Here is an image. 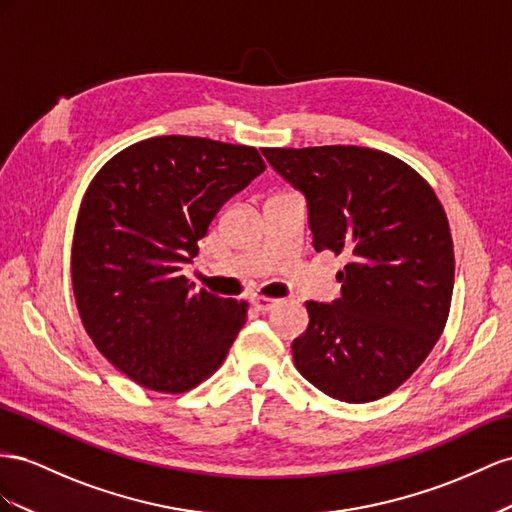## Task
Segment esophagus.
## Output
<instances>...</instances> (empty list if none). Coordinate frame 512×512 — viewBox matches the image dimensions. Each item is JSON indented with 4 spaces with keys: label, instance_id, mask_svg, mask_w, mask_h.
Instances as JSON below:
<instances>
[{
    "label": "esophagus",
    "instance_id": "esophagus-1",
    "mask_svg": "<svg viewBox=\"0 0 512 512\" xmlns=\"http://www.w3.org/2000/svg\"><path fill=\"white\" fill-rule=\"evenodd\" d=\"M251 304L255 306L257 311L266 313V311H272L274 306L279 304V300H274V298H266V296H251Z\"/></svg>",
    "mask_w": 512,
    "mask_h": 512
}]
</instances>
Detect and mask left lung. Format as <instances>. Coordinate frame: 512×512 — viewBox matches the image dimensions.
<instances>
[{
    "label": "left lung",
    "instance_id": "1",
    "mask_svg": "<svg viewBox=\"0 0 512 512\" xmlns=\"http://www.w3.org/2000/svg\"><path fill=\"white\" fill-rule=\"evenodd\" d=\"M306 199L315 251L349 261L341 298L306 302L296 369L328 397L369 403L397 390L446 326L455 253L448 218L403 160L358 145L264 148Z\"/></svg>",
    "mask_w": 512,
    "mask_h": 512
}]
</instances>
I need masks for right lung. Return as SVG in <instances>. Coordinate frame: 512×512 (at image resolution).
I'll list each match as a JSON object with an SVG mask.
<instances>
[{
  "label": "right lung",
  "instance_id": "1",
  "mask_svg": "<svg viewBox=\"0 0 512 512\" xmlns=\"http://www.w3.org/2000/svg\"><path fill=\"white\" fill-rule=\"evenodd\" d=\"M264 169L248 145L167 135L115 154L85 191L77 309L98 352L137 384L184 392L221 367L248 304L193 291L182 270L223 203Z\"/></svg>",
  "mask_w": 512,
  "mask_h": 512
}]
</instances>
